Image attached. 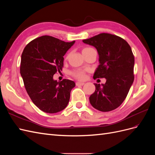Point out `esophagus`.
I'll return each mask as SVG.
<instances>
[{"label":"esophagus","instance_id":"esophagus-1","mask_svg":"<svg viewBox=\"0 0 155 155\" xmlns=\"http://www.w3.org/2000/svg\"><path fill=\"white\" fill-rule=\"evenodd\" d=\"M84 84H85V83H83V82H80V81H78V82H76V85H77V86H79V85H83Z\"/></svg>","mask_w":155,"mask_h":155}]
</instances>
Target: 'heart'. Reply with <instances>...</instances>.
Wrapping results in <instances>:
<instances>
[{"instance_id": "heart-1", "label": "heart", "mask_w": 155, "mask_h": 155, "mask_svg": "<svg viewBox=\"0 0 155 155\" xmlns=\"http://www.w3.org/2000/svg\"><path fill=\"white\" fill-rule=\"evenodd\" d=\"M90 48H84L82 50V53ZM71 74L73 77H74L75 78H76L78 79H79V80H83V79H85L86 78V71L84 69L78 68V69L74 70L71 72Z\"/></svg>"}]
</instances>
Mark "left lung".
Instances as JSON below:
<instances>
[{
	"instance_id": "8db88e82",
	"label": "left lung",
	"mask_w": 155,
	"mask_h": 155,
	"mask_svg": "<svg viewBox=\"0 0 155 155\" xmlns=\"http://www.w3.org/2000/svg\"><path fill=\"white\" fill-rule=\"evenodd\" d=\"M99 54L100 64L94 79L105 78V84L94 83L96 91L89 97L91 104L101 112L118 108L125 100L134 81V57L127 42L121 37L102 33L83 40Z\"/></svg>"
}]
</instances>
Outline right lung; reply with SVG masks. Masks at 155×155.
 I'll return each mask as SVG.
<instances>
[{"instance_id":"obj_1","label":"right lung","mask_w":155,"mask_h":155,"mask_svg":"<svg viewBox=\"0 0 155 155\" xmlns=\"http://www.w3.org/2000/svg\"><path fill=\"white\" fill-rule=\"evenodd\" d=\"M74 43L43 35L30 42L22 51L20 72L26 91L43 112L56 113L68 104L70 91L76 84L66 79L54 80L53 76L62 70L63 56Z\"/></svg>"}]
</instances>
